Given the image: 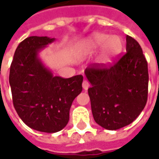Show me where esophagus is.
<instances>
[{"label":"esophagus","mask_w":159,"mask_h":159,"mask_svg":"<svg viewBox=\"0 0 159 159\" xmlns=\"http://www.w3.org/2000/svg\"><path fill=\"white\" fill-rule=\"evenodd\" d=\"M89 83L87 82L86 80H84L83 82V88L84 90H87L89 89Z\"/></svg>","instance_id":"1"}]
</instances>
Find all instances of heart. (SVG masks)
I'll use <instances>...</instances> for the list:
<instances>
[{"label":"heart","instance_id":"obj_1","mask_svg":"<svg viewBox=\"0 0 159 159\" xmlns=\"http://www.w3.org/2000/svg\"><path fill=\"white\" fill-rule=\"evenodd\" d=\"M101 48L97 60L101 65H107L121 52L123 48L122 38L105 33H93L80 43L77 53L81 56L90 55Z\"/></svg>","mask_w":159,"mask_h":159}]
</instances>
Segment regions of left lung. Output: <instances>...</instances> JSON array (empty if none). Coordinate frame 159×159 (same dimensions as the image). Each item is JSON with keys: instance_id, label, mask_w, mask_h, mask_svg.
<instances>
[{"instance_id": "obj_1", "label": "left lung", "mask_w": 159, "mask_h": 159, "mask_svg": "<svg viewBox=\"0 0 159 159\" xmlns=\"http://www.w3.org/2000/svg\"><path fill=\"white\" fill-rule=\"evenodd\" d=\"M126 52L111 67L97 65L84 71L91 84L88 91L93 119L108 130L133 123L147 104V62L140 44L129 36Z\"/></svg>"}]
</instances>
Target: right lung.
Segmentation results:
<instances>
[{"label":"right lung","instance_id":"1","mask_svg":"<svg viewBox=\"0 0 159 159\" xmlns=\"http://www.w3.org/2000/svg\"><path fill=\"white\" fill-rule=\"evenodd\" d=\"M54 41L35 36L20 42L9 74L17 113L27 126L44 133H55L66 126L73 100L83 90L82 75L53 76L42 61L40 52Z\"/></svg>","mask_w":159,"mask_h":159}]
</instances>
